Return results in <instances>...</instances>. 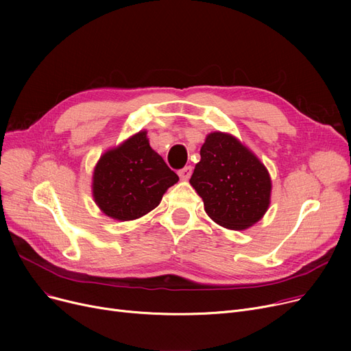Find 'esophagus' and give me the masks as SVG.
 I'll list each match as a JSON object with an SVG mask.
<instances>
[{
    "mask_svg": "<svg viewBox=\"0 0 351 351\" xmlns=\"http://www.w3.org/2000/svg\"><path fill=\"white\" fill-rule=\"evenodd\" d=\"M178 173H179L180 179L188 180L191 178V175H192V166H185V168H182Z\"/></svg>",
    "mask_w": 351,
    "mask_h": 351,
    "instance_id": "34e87169",
    "label": "esophagus"
}]
</instances>
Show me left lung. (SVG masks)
<instances>
[{
	"label": "left lung",
	"mask_w": 351,
	"mask_h": 351,
	"mask_svg": "<svg viewBox=\"0 0 351 351\" xmlns=\"http://www.w3.org/2000/svg\"><path fill=\"white\" fill-rule=\"evenodd\" d=\"M189 182L204 199L209 217L228 229L252 226L270 204L271 183L265 165L228 134L208 135Z\"/></svg>",
	"instance_id": "left-lung-1"
}]
</instances>
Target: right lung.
I'll return each mask as SVG.
<instances>
[{
  "instance_id": "right-lung-1",
  "label": "right lung",
  "mask_w": 351,
  "mask_h": 351,
  "mask_svg": "<svg viewBox=\"0 0 351 351\" xmlns=\"http://www.w3.org/2000/svg\"><path fill=\"white\" fill-rule=\"evenodd\" d=\"M178 180V175L149 146L146 132H139L101 156L92 188L105 215L134 220L155 209Z\"/></svg>"
}]
</instances>
